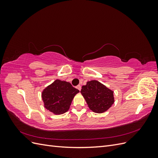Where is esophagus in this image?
<instances>
[{"label": "esophagus", "mask_w": 158, "mask_h": 158, "mask_svg": "<svg viewBox=\"0 0 158 158\" xmlns=\"http://www.w3.org/2000/svg\"><path fill=\"white\" fill-rule=\"evenodd\" d=\"M76 88H77V89H78L79 91H80L81 89H82V88H81V85H78L77 86H76Z\"/></svg>", "instance_id": "34e87169"}]
</instances>
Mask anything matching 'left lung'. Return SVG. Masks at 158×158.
<instances>
[{
    "label": "left lung",
    "instance_id": "1",
    "mask_svg": "<svg viewBox=\"0 0 158 158\" xmlns=\"http://www.w3.org/2000/svg\"><path fill=\"white\" fill-rule=\"evenodd\" d=\"M91 111L102 113L114 102V92L98 80H91L83 85L80 91Z\"/></svg>",
    "mask_w": 158,
    "mask_h": 158
}]
</instances>
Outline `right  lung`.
I'll return each instance as SVG.
<instances>
[{"label":"right lung","mask_w":158,"mask_h":158,"mask_svg":"<svg viewBox=\"0 0 158 158\" xmlns=\"http://www.w3.org/2000/svg\"><path fill=\"white\" fill-rule=\"evenodd\" d=\"M79 92L70 82L59 79L44 89L41 98L44 107L56 115L69 111L73 99Z\"/></svg>","instance_id":"obj_1"}]
</instances>
